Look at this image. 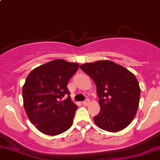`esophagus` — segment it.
Listing matches in <instances>:
<instances>
[{"label":"esophagus","mask_w":160,"mask_h":160,"mask_svg":"<svg viewBox=\"0 0 160 160\" xmlns=\"http://www.w3.org/2000/svg\"><path fill=\"white\" fill-rule=\"evenodd\" d=\"M89 103H90V100H89V99H88V98L86 99V100L82 102V104H84V105H88Z\"/></svg>","instance_id":"1"}]
</instances>
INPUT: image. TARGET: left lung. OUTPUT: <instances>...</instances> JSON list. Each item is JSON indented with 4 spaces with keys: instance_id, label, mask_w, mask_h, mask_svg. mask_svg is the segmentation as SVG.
<instances>
[{
    "instance_id": "8db88e82",
    "label": "left lung",
    "mask_w": 160,
    "mask_h": 160,
    "mask_svg": "<svg viewBox=\"0 0 160 160\" xmlns=\"http://www.w3.org/2000/svg\"><path fill=\"white\" fill-rule=\"evenodd\" d=\"M80 68L97 86L100 112L93 118L96 125L109 132L128 127L136 115L141 94L134 74L109 60L84 63Z\"/></svg>"
}]
</instances>
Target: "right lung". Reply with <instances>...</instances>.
I'll return each mask as SVG.
<instances>
[{
    "label": "right lung",
    "mask_w": 160,
    "mask_h": 160,
    "mask_svg": "<svg viewBox=\"0 0 160 160\" xmlns=\"http://www.w3.org/2000/svg\"><path fill=\"white\" fill-rule=\"evenodd\" d=\"M78 67V63L55 60L33 69L26 79L22 87L26 113L45 134H60L72 125L78 106L71 101L67 86Z\"/></svg>",
    "instance_id": "add662e5"
}]
</instances>
